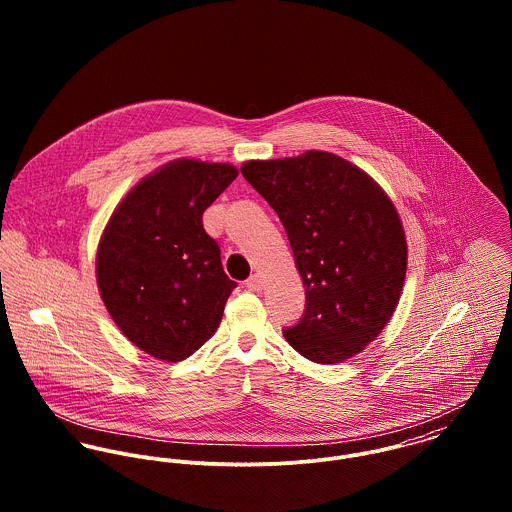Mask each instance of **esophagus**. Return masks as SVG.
<instances>
[{"label": "esophagus", "mask_w": 512, "mask_h": 512, "mask_svg": "<svg viewBox=\"0 0 512 512\" xmlns=\"http://www.w3.org/2000/svg\"><path fill=\"white\" fill-rule=\"evenodd\" d=\"M250 292H260L262 290V278L258 276V274H252L248 280H246V284H244Z\"/></svg>", "instance_id": "obj_1"}]
</instances>
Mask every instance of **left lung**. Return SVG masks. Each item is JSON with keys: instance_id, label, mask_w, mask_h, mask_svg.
<instances>
[{"instance_id": "1", "label": "left lung", "mask_w": 512, "mask_h": 512, "mask_svg": "<svg viewBox=\"0 0 512 512\" xmlns=\"http://www.w3.org/2000/svg\"><path fill=\"white\" fill-rule=\"evenodd\" d=\"M244 179L268 201L292 244L305 311L284 329L321 365L355 357L392 317L406 278V238L386 193L327 151L248 161Z\"/></svg>"}]
</instances>
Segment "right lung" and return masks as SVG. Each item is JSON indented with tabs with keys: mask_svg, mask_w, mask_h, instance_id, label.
<instances>
[{
	"mask_svg": "<svg viewBox=\"0 0 512 512\" xmlns=\"http://www.w3.org/2000/svg\"><path fill=\"white\" fill-rule=\"evenodd\" d=\"M228 163L177 159L142 179L118 205L96 256L104 305L147 355L177 363L219 327L236 288L203 213L236 179Z\"/></svg>",
	"mask_w": 512,
	"mask_h": 512,
	"instance_id": "right-lung-1",
	"label": "right lung"
}]
</instances>
